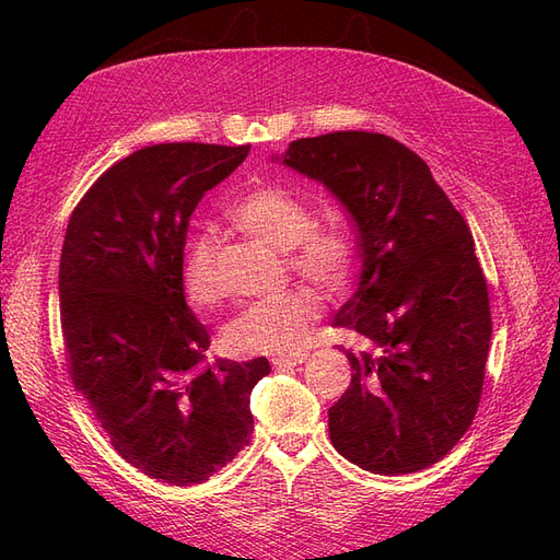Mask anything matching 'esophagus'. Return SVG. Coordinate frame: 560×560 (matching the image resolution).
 Listing matches in <instances>:
<instances>
[{
    "mask_svg": "<svg viewBox=\"0 0 560 560\" xmlns=\"http://www.w3.org/2000/svg\"><path fill=\"white\" fill-rule=\"evenodd\" d=\"M306 358H308L306 352H290V354H276V358L270 362H273L276 369H287V366L303 364V362H306Z\"/></svg>",
    "mask_w": 560,
    "mask_h": 560,
    "instance_id": "esophagus-1",
    "label": "esophagus"
}]
</instances>
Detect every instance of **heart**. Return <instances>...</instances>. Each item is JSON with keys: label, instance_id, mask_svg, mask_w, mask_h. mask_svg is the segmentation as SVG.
<instances>
[{"label": "heart", "instance_id": "heart-1", "mask_svg": "<svg viewBox=\"0 0 560 560\" xmlns=\"http://www.w3.org/2000/svg\"><path fill=\"white\" fill-rule=\"evenodd\" d=\"M229 222L276 247L290 252V266L325 292H341L352 273L354 249L343 229L313 226L306 202L276 184L245 191L226 212ZM186 294L200 308L222 299V278L217 270V243L198 235L184 257ZM319 303L308 290H284L249 303L224 327V341L238 352H292L303 346Z\"/></svg>", "mask_w": 560, "mask_h": 560}]
</instances>
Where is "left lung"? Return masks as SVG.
Instances as JSON below:
<instances>
[{"label":"left lung","instance_id":"1","mask_svg":"<svg viewBox=\"0 0 560 560\" xmlns=\"http://www.w3.org/2000/svg\"><path fill=\"white\" fill-rule=\"evenodd\" d=\"M270 161L319 182L358 231L360 284L331 325L366 346L343 350L352 381L329 409L334 448L385 477L434 465L477 413L493 331L463 214L428 163L381 132L294 140Z\"/></svg>","mask_w":560,"mask_h":560}]
</instances>
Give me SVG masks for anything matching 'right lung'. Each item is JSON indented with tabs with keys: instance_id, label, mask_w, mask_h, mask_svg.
<instances>
[{
	"instance_id": "add662e5",
	"label": "right lung",
	"mask_w": 560,
	"mask_h": 560,
	"mask_svg": "<svg viewBox=\"0 0 560 560\" xmlns=\"http://www.w3.org/2000/svg\"><path fill=\"white\" fill-rule=\"evenodd\" d=\"M249 147L154 144L118 161L74 208L60 254L70 374L112 446L151 479L208 481L247 446L266 358L208 362L184 299V243L200 198Z\"/></svg>"
}]
</instances>
